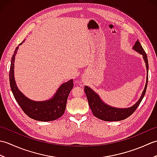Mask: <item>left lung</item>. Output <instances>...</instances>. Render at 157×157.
Masks as SVG:
<instances>
[{
  "label": "left lung",
  "mask_w": 157,
  "mask_h": 157,
  "mask_svg": "<svg viewBox=\"0 0 157 157\" xmlns=\"http://www.w3.org/2000/svg\"><path fill=\"white\" fill-rule=\"evenodd\" d=\"M133 49L135 51L138 52L139 54L142 55V57L144 59L146 64V72H147V75H146V82L144 90H143L142 93L140 98V99L134 105L128 108L113 107V106H110L106 104L105 102H103L101 97H100V96L94 90H92V89H91L87 86H86L84 87V91L86 96H87L90 108L91 109L93 115L97 118L103 120V121H121V120L128 118L132 113H134L136 109L138 108V106L140 104L141 101H142V99L145 95L148 79V57L144 50L143 49L142 45L138 40L136 42L134 46H133Z\"/></svg>",
  "instance_id": "8db88e82"
}]
</instances>
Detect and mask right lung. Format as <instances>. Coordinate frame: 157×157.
<instances>
[{
	"label": "right lung",
	"mask_w": 157,
	"mask_h": 157,
	"mask_svg": "<svg viewBox=\"0 0 157 157\" xmlns=\"http://www.w3.org/2000/svg\"><path fill=\"white\" fill-rule=\"evenodd\" d=\"M25 40L23 42H24ZM20 43L19 46L23 44ZM19 46L15 48L11 61L9 82L13 94L19 105L29 117L36 121H51L61 117L65 113L68 96L73 86V79L63 83L55 94L46 101H36L28 98L19 90L16 85L14 77V63Z\"/></svg>",
	"instance_id": "obj_1"
}]
</instances>
